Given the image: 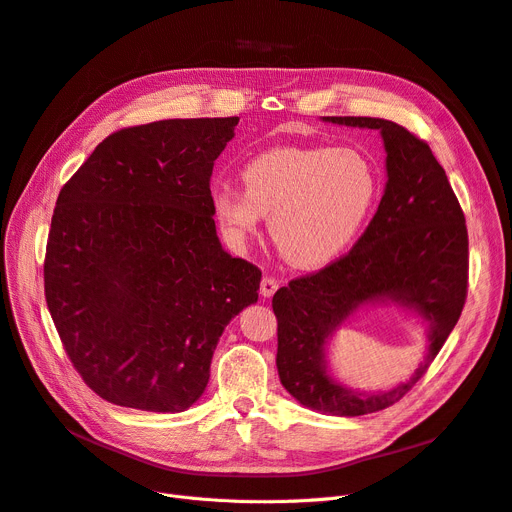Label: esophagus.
<instances>
[{"label": "esophagus", "instance_id": "34e87169", "mask_svg": "<svg viewBox=\"0 0 512 512\" xmlns=\"http://www.w3.org/2000/svg\"><path fill=\"white\" fill-rule=\"evenodd\" d=\"M277 287H279V283L273 277H264L260 281V296L262 298H271L275 291H277Z\"/></svg>", "mask_w": 512, "mask_h": 512}]
</instances>
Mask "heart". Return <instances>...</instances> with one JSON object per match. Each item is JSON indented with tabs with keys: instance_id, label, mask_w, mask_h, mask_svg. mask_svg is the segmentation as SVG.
Listing matches in <instances>:
<instances>
[{
	"instance_id": "b5f03b06",
	"label": "heart",
	"mask_w": 512,
	"mask_h": 512,
	"mask_svg": "<svg viewBox=\"0 0 512 512\" xmlns=\"http://www.w3.org/2000/svg\"><path fill=\"white\" fill-rule=\"evenodd\" d=\"M243 191L216 183L212 214L233 248L243 250L262 216L283 258L298 269H319L342 254L375 206L379 177L356 148L281 145L241 168Z\"/></svg>"
}]
</instances>
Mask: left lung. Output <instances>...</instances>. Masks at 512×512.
I'll use <instances>...</instances> for the list:
<instances>
[{"mask_svg":"<svg viewBox=\"0 0 512 512\" xmlns=\"http://www.w3.org/2000/svg\"><path fill=\"white\" fill-rule=\"evenodd\" d=\"M325 123L375 129L385 148V189L350 254L289 281L273 296L277 371L302 406L331 417H360L398 402L442 350L467 298L469 237L446 170L429 145L392 120L323 116ZM394 303L426 325L428 352L404 384L360 393L328 371L332 333L364 307Z\"/></svg>","mask_w":512,"mask_h":512,"instance_id":"obj_1","label":"left lung"}]
</instances>
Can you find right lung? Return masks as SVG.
<instances>
[{"label":"right lung","instance_id":"obj_1","mask_svg":"<svg viewBox=\"0 0 512 512\" xmlns=\"http://www.w3.org/2000/svg\"><path fill=\"white\" fill-rule=\"evenodd\" d=\"M237 116L170 118L106 137L62 187L43 264L68 358L118 406L183 412L262 273L216 235L210 177Z\"/></svg>","mask_w":512,"mask_h":512}]
</instances>
